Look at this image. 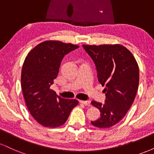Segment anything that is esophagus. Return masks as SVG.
I'll list each match as a JSON object with an SVG mask.
<instances>
[{
    "label": "esophagus",
    "mask_w": 154,
    "mask_h": 154,
    "mask_svg": "<svg viewBox=\"0 0 154 154\" xmlns=\"http://www.w3.org/2000/svg\"><path fill=\"white\" fill-rule=\"evenodd\" d=\"M79 103L84 104L85 106H90V104H91V102L89 100H79Z\"/></svg>",
    "instance_id": "1"
}]
</instances>
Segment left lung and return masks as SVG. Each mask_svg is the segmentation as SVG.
<instances>
[{
	"mask_svg": "<svg viewBox=\"0 0 154 154\" xmlns=\"http://www.w3.org/2000/svg\"><path fill=\"white\" fill-rule=\"evenodd\" d=\"M82 46L95 63L98 82L106 87L104 103L91 102L100 111V117L91 123L99 128H111L125 117L135 100L138 65L132 53L119 44Z\"/></svg>",
	"mask_w": 154,
	"mask_h": 154,
	"instance_id": "8db88e82",
	"label": "left lung"
}]
</instances>
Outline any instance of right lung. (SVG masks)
Here are the masks:
<instances>
[{
    "label": "right lung",
    "instance_id": "1",
    "mask_svg": "<svg viewBox=\"0 0 154 154\" xmlns=\"http://www.w3.org/2000/svg\"><path fill=\"white\" fill-rule=\"evenodd\" d=\"M78 48L71 43L47 40L32 49L24 60L21 75L23 95L31 115L43 126L57 128L63 125L78 104L77 100L64 99L50 89L63 58Z\"/></svg>",
    "mask_w": 154,
    "mask_h": 154
}]
</instances>
